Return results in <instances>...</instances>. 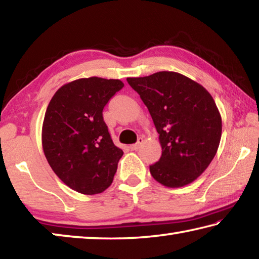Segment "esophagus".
<instances>
[{"label": "esophagus", "instance_id": "34e87169", "mask_svg": "<svg viewBox=\"0 0 259 259\" xmlns=\"http://www.w3.org/2000/svg\"><path fill=\"white\" fill-rule=\"evenodd\" d=\"M143 143H144V139L143 138H138V142L136 143V144H134V145H131L130 148L133 151H137V150H139V147L143 145Z\"/></svg>", "mask_w": 259, "mask_h": 259}]
</instances>
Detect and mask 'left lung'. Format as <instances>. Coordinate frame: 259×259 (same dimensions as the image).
<instances>
[{
    "label": "left lung",
    "mask_w": 259,
    "mask_h": 259,
    "mask_svg": "<svg viewBox=\"0 0 259 259\" xmlns=\"http://www.w3.org/2000/svg\"><path fill=\"white\" fill-rule=\"evenodd\" d=\"M126 81L154 122L162 155L150 165L153 178L166 187L194 182L216 155L222 117L204 88L176 72H157Z\"/></svg>",
    "instance_id": "1"
}]
</instances>
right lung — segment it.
Returning <instances> with one entry per match:
<instances>
[{
	"instance_id": "obj_1",
	"label": "right lung",
	"mask_w": 259,
	"mask_h": 259,
	"mask_svg": "<svg viewBox=\"0 0 259 259\" xmlns=\"http://www.w3.org/2000/svg\"><path fill=\"white\" fill-rule=\"evenodd\" d=\"M123 87L113 78H78L59 88L48 105L43 152L57 176L82 194L106 190L123 155L103 117L108 100Z\"/></svg>"
}]
</instances>
